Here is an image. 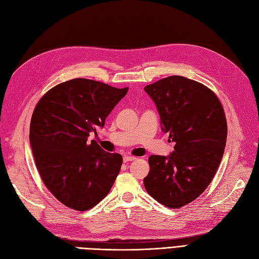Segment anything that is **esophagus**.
Masks as SVG:
<instances>
[{
	"label": "esophagus",
	"mask_w": 259,
	"mask_h": 259,
	"mask_svg": "<svg viewBox=\"0 0 259 259\" xmlns=\"http://www.w3.org/2000/svg\"><path fill=\"white\" fill-rule=\"evenodd\" d=\"M136 159V157H134V156H130V155H125L123 157V160H124V163H127V162H132V160H135Z\"/></svg>",
	"instance_id": "esophagus-1"
}]
</instances>
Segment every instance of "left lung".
Returning <instances> with one entry per match:
<instances>
[{"label": "left lung", "instance_id": "obj_1", "mask_svg": "<svg viewBox=\"0 0 259 259\" xmlns=\"http://www.w3.org/2000/svg\"><path fill=\"white\" fill-rule=\"evenodd\" d=\"M157 107L160 124L176 142L169 156L151 155L144 184L163 206L181 208L200 196L220 166L227 138L224 108L202 83L169 76L145 87Z\"/></svg>", "mask_w": 259, "mask_h": 259}]
</instances>
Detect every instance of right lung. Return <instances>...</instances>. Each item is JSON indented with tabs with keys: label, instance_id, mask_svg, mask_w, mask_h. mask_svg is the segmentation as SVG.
Instances as JSON below:
<instances>
[{
	"label": "right lung",
	"instance_id": "right-lung-1",
	"mask_svg": "<svg viewBox=\"0 0 259 259\" xmlns=\"http://www.w3.org/2000/svg\"><path fill=\"white\" fill-rule=\"evenodd\" d=\"M127 91L76 78L51 88L35 107L30 124L35 164L44 184L64 206L92 209L117 179L122 155L106 152L88 137L104 126Z\"/></svg>",
	"mask_w": 259,
	"mask_h": 259
}]
</instances>
